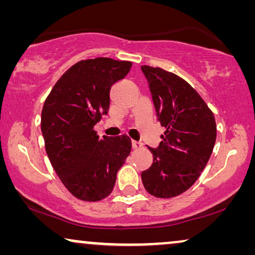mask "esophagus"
I'll list each match as a JSON object with an SVG mask.
<instances>
[{
    "label": "esophagus",
    "mask_w": 255,
    "mask_h": 255,
    "mask_svg": "<svg viewBox=\"0 0 255 255\" xmlns=\"http://www.w3.org/2000/svg\"><path fill=\"white\" fill-rule=\"evenodd\" d=\"M131 144H132V148H140L141 147V142H139V141L132 140Z\"/></svg>",
    "instance_id": "obj_1"
}]
</instances>
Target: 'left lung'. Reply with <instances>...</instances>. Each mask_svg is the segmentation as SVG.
<instances>
[{
  "label": "left lung",
  "mask_w": 255,
  "mask_h": 255,
  "mask_svg": "<svg viewBox=\"0 0 255 255\" xmlns=\"http://www.w3.org/2000/svg\"><path fill=\"white\" fill-rule=\"evenodd\" d=\"M148 82L156 117L165 127L162 141L148 147L153 163L141 173L145 189L170 198L184 193L204 169L216 141L212 111L187 81L161 68L141 66Z\"/></svg>",
  "instance_id": "left-lung-1"
}]
</instances>
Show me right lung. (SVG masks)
<instances>
[{"instance_id": "1", "label": "right lung", "mask_w": 255, "mask_h": 255, "mask_svg": "<svg viewBox=\"0 0 255 255\" xmlns=\"http://www.w3.org/2000/svg\"><path fill=\"white\" fill-rule=\"evenodd\" d=\"M132 62L110 58L81 60L58 80L41 110L48 159L61 182L82 201L96 202L114 190L117 172L130 154L127 134L100 139L95 124L110 106V89Z\"/></svg>"}]
</instances>
